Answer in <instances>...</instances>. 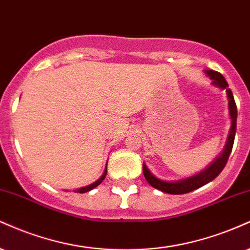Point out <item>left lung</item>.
Segmentation results:
<instances>
[{
  "label": "left lung",
  "instance_id": "obj_1",
  "mask_svg": "<svg viewBox=\"0 0 250 250\" xmlns=\"http://www.w3.org/2000/svg\"><path fill=\"white\" fill-rule=\"evenodd\" d=\"M205 73L207 77L212 79V84L214 86L219 87L221 90H226L228 98V110H229V117L231 119V125L229 133H228L227 142L224 147V151L220 153L218 157L214 159L212 163L208 165L206 168L202 169L201 172L196 173L192 177L180 179V180H173L167 181L163 179L157 178L155 175L148 169L146 164H143V172L144 177H145L147 183L154 188L161 190L164 193H168V194H185V193L192 192V190L200 188L205 185L210 183L214 180L218 175L221 173L224 167L227 164L228 158H229L231 148H233L234 139H235V132H236V119H237V108L235 101H234V96L231 93L230 89H228V83L221 73L213 71V70H205Z\"/></svg>",
  "mask_w": 250,
  "mask_h": 250
}]
</instances>
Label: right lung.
Returning <instances> with one entry per match:
<instances>
[{
	"label": "right lung",
	"instance_id": "right-lung-1",
	"mask_svg": "<svg viewBox=\"0 0 250 250\" xmlns=\"http://www.w3.org/2000/svg\"><path fill=\"white\" fill-rule=\"evenodd\" d=\"M106 173H107V163H106V166H105L104 173H103V174H102V177L99 178L97 181H95V183H92L91 185H87V186H85V187H81V188H78L77 189V193H86V192H89V190H91V189L96 188V187L98 186V185H101L103 183V180H104L105 177H106Z\"/></svg>",
	"mask_w": 250,
	"mask_h": 250
}]
</instances>
